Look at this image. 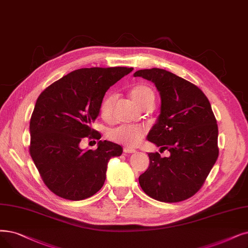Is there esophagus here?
<instances>
[{"instance_id": "obj_1", "label": "esophagus", "mask_w": 248, "mask_h": 248, "mask_svg": "<svg viewBox=\"0 0 248 248\" xmlns=\"http://www.w3.org/2000/svg\"><path fill=\"white\" fill-rule=\"evenodd\" d=\"M124 153L126 154H134L136 151L133 150V148H130V147H124Z\"/></svg>"}]
</instances>
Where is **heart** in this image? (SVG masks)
Listing matches in <instances>:
<instances>
[{"instance_id": "b5f03b06", "label": "heart", "mask_w": 248, "mask_h": 248, "mask_svg": "<svg viewBox=\"0 0 248 248\" xmlns=\"http://www.w3.org/2000/svg\"><path fill=\"white\" fill-rule=\"evenodd\" d=\"M131 96L133 101L140 108L147 102L155 101V93L152 88L144 84H138L134 86L131 91ZM116 95L114 93L107 94L100 105L101 116L108 120L111 118L112 108ZM144 128L138 125H120L108 131V138L115 142L122 143L128 146H134L140 141L144 135Z\"/></svg>"}]
</instances>
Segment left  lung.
Masks as SVG:
<instances>
[{
	"label": "left lung",
	"instance_id": "8db88e82",
	"mask_svg": "<svg viewBox=\"0 0 248 248\" xmlns=\"http://www.w3.org/2000/svg\"><path fill=\"white\" fill-rule=\"evenodd\" d=\"M134 76L154 82L160 92L161 114L147 140L170 152L169 157L148 154L140 187L158 202L185 201L201 189L219 155L211 104L201 88L164 69H143Z\"/></svg>",
	"mask_w": 248,
	"mask_h": 248
}]
</instances>
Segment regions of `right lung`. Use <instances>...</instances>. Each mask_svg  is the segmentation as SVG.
I'll return each mask as SVG.
<instances>
[{
  "mask_svg": "<svg viewBox=\"0 0 248 248\" xmlns=\"http://www.w3.org/2000/svg\"><path fill=\"white\" fill-rule=\"evenodd\" d=\"M133 68H81L55 81L37 97L29 124V153L44 183L56 195L81 201L95 194L106 180L108 162L122 147L107 140L82 151L84 138L100 140L91 127L106 92Z\"/></svg>",
  "mask_w": 248,
  "mask_h": 248,
  "instance_id": "obj_1",
  "label": "right lung"
}]
</instances>
